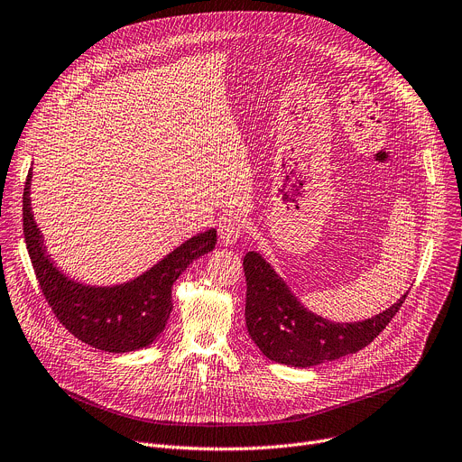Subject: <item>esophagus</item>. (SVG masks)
<instances>
[{
    "instance_id": "34e87169",
    "label": "esophagus",
    "mask_w": 462,
    "mask_h": 462,
    "mask_svg": "<svg viewBox=\"0 0 462 462\" xmlns=\"http://www.w3.org/2000/svg\"><path fill=\"white\" fill-rule=\"evenodd\" d=\"M243 219L237 214H228L219 221V239L223 245H236L243 234Z\"/></svg>"
}]
</instances>
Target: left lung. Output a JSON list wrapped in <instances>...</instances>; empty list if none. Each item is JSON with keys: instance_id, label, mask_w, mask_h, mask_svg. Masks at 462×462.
I'll return each mask as SVG.
<instances>
[{"instance_id": "obj_1", "label": "left lung", "mask_w": 462, "mask_h": 462, "mask_svg": "<svg viewBox=\"0 0 462 462\" xmlns=\"http://www.w3.org/2000/svg\"><path fill=\"white\" fill-rule=\"evenodd\" d=\"M246 278L245 322L262 354L280 365L310 368L356 354L370 345L403 304L357 322H333L310 311L285 280L258 253L243 258Z\"/></svg>"}]
</instances>
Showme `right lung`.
Masks as SVG:
<instances>
[{
	"mask_svg": "<svg viewBox=\"0 0 462 462\" xmlns=\"http://www.w3.org/2000/svg\"><path fill=\"white\" fill-rule=\"evenodd\" d=\"M29 170L23 188V236L42 292L62 322L82 343L97 350L125 354L149 346L173 311L171 289L188 265L212 253L217 230L200 232L140 276L116 285H88L62 273L48 253L31 208Z\"/></svg>",
	"mask_w": 462,
	"mask_h": 462,
	"instance_id": "1",
	"label": "right lung"
}]
</instances>
